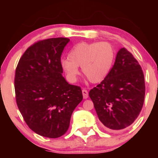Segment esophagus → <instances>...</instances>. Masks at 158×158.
Here are the masks:
<instances>
[{
  "label": "esophagus",
  "instance_id": "obj_1",
  "mask_svg": "<svg viewBox=\"0 0 158 158\" xmlns=\"http://www.w3.org/2000/svg\"><path fill=\"white\" fill-rule=\"evenodd\" d=\"M82 95H83V98H84V99H87V98L88 97V90H85V89H83L82 90Z\"/></svg>",
  "mask_w": 158,
  "mask_h": 158
}]
</instances>
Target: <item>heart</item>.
<instances>
[{"label":"heart","mask_w":158,"mask_h":158,"mask_svg":"<svg viewBox=\"0 0 158 158\" xmlns=\"http://www.w3.org/2000/svg\"><path fill=\"white\" fill-rule=\"evenodd\" d=\"M68 56L61 59L60 65L70 82L77 81L81 66L82 73L90 81L99 83L110 72L115 50L108 42H80L71 48Z\"/></svg>","instance_id":"1"}]
</instances>
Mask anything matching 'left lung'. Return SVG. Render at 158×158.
Segmentation results:
<instances>
[{
	"mask_svg": "<svg viewBox=\"0 0 158 158\" xmlns=\"http://www.w3.org/2000/svg\"><path fill=\"white\" fill-rule=\"evenodd\" d=\"M144 75L138 61L121 48L108 76L89 92L99 120L108 130L129 126L142 110L145 98Z\"/></svg>",
	"mask_w": 158,
	"mask_h": 158,
	"instance_id": "left-lung-1",
	"label": "left lung"
}]
</instances>
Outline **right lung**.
<instances>
[{
    "instance_id": "add662e5",
    "label": "right lung",
    "mask_w": 158,
    "mask_h": 158,
    "mask_svg": "<svg viewBox=\"0 0 158 158\" xmlns=\"http://www.w3.org/2000/svg\"><path fill=\"white\" fill-rule=\"evenodd\" d=\"M69 41L67 38L38 41L24 52L15 70L18 108L30 129L49 138L66 133L83 99L80 87L62 77L61 56Z\"/></svg>"
}]
</instances>
